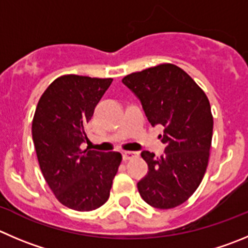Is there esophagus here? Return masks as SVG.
<instances>
[{
  "mask_svg": "<svg viewBox=\"0 0 248 248\" xmlns=\"http://www.w3.org/2000/svg\"><path fill=\"white\" fill-rule=\"evenodd\" d=\"M134 157H139L138 152H131V151H125V152H123V159L124 161H129L131 158Z\"/></svg>",
  "mask_w": 248,
  "mask_h": 248,
  "instance_id": "obj_1",
  "label": "esophagus"
}]
</instances>
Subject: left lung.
<instances>
[{"mask_svg":"<svg viewBox=\"0 0 248 248\" xmlns=\"http://www.w3.org/2000/svg\"><path fill=\"white\" fill-rule=\"evenodd\" d=\"M140 98L151 125L164 126L166 155L143 151L148 173L138 183L146 203L169 209L187 201L206 173L213 135L207 95L181 68L163 63L122 80Z\"/></svg>","mask_w":248,"mask_h":248,"instance_id":"1","label":"left lung"}]
</instances>
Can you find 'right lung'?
<instances>
[{"mask_svg":"<svg viewBox=\"0 0 248 248\" xmlns=\"http://www.w3.org/2000/svg\"><path fill=\"white\" fill-rule=\"evenodd\" d=\"M112 78L67 74L47 87L32 118V141L47 185L70 209L90 212L109 199L119 152L81 150L86 126Z\"/></svg>","mask_w":248,"mask_h":248,"instance_id":"add662e5","label":"right lung"}]
</instances>
